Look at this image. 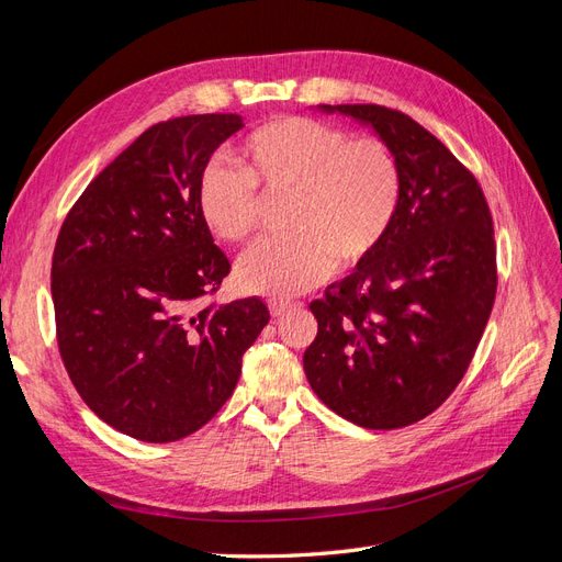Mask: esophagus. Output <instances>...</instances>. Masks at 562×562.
<instances>
[{
	"label": "esophagus",
	"mask_w": 562,
	"mask_h": 562,
	"mask_svg": "<svg viewBox=\"0 0 562 562\" xmlns=\"http://www.w3.org/2000/svg\"><path fill=\"white\" fill-rule=\"evenodd\" d=\"M267 307H269L271 316H281V314H285L288 310H293V307H295V302H291V300H283V297H271Z\"/></svg>",
	"instance_id": "obj_1"
}]
</instances>
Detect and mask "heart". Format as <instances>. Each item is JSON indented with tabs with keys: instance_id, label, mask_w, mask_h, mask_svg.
<instances>
[{
	"instance_id": "1",
	"label": "heart",
	"mask_w": 562,
	"mask_h": 562,
	"mask_svg": "<svg viewBox=\"0 0 562 562\" xmlns=\"http://www.w3.org/2000/svg\"><path fill=\"white\" fill-rule=\"evenodd\" d=\"M239 168L203 171L196 206L203 225L225 244L258 232L265 199L288 196L291 236L248 250L236 283L255 295L291 297L318 285L337 267L353 269L380 250L398 215L403 173L380 135H349L312 116H283L252 131Z\"/></svg>"
}]
</instances>
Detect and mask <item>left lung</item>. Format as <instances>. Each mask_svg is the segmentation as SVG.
<instances>
[{"mask_svg": "<svg viewBox=\"0 0 562 562\" xmlns=\"http://www.w3.org/2000/svg\"><path fill=\"white\" fill-rule=\"evenodd\" d=\"M372 124L398 157L403 194L380 250L310 304L304 372L333 413L366 429L431 415L467 375L497 295V246L479 180L415 119L323 105Z\"/></svg>", "mask_w": 562, "mask_h": 562, "instance_id": "obj_1", "label": "left lung"}]
</instances>
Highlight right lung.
I'll return each mask as SVG.
<instances>
[{
	"label": "right lung",
	"mask_w": 562,
	"mask_h": 562,
	"mask_svg": "<svg viewBox=\"0 0 562 562\" xmlns=\"http://www.w3.org/2000/svg\"><path fill=\"white\" fill-rule=\"evenodd\" d=\"M241 126L227 112L149 126L58 232L50 297L63 366L100 419L147 443L215 417L269 321L258 297L213 300L232 265L196 206L211 155Z\"/></svg>",
	"instance_id": "right-lung-1"
}]
</instances>
